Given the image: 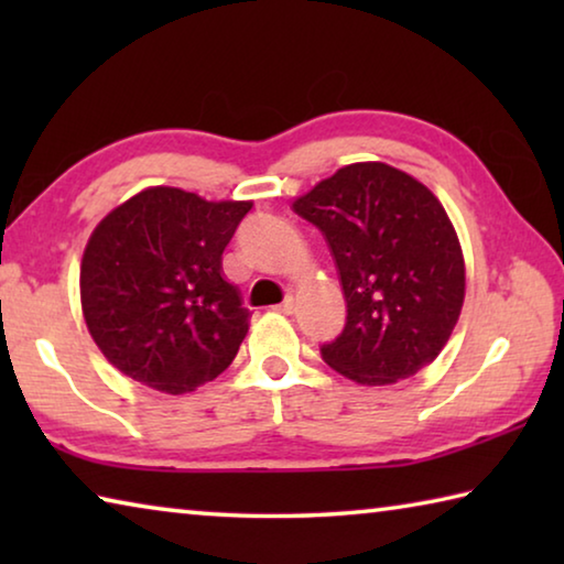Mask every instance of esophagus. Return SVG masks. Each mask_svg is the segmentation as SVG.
I'll use <instances>...</instances> for the list:
<instances>
[{"label":"esophagus","mask_w":564,"mask_h":564,"mask_svg":"<svg viewBox=\"0 0 564 564\" xmlns=\"http://www.w3.org/2000/svg\"><path fill=\"white\" fill-rule=\"evenodd\" d=\"M275 311H281V313H285V316H291V313L295 311V303H293V299H285L283 303L275 305Z\"/></svg>","instance_id":"obj_1"}]
</instances>
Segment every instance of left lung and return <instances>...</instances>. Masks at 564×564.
Instances as JSON below:
<instances>
[{"label": "left lung", "instance_id": "1", "mask_svg": "<svg viewBox=\"0 0 564 564\" xmlns=\"http://www.w3.org/2000/svg\"><path fill=\"white\" fill-rule=\"evenodd\" d=\"M293 212L326 236L346 295V326L321 356L360 386H390L431 366L465 299V261L443 204L380 161L338 169Z\"/></svg>", "mask_w": 564, "mask_h": 564}]
</instances>
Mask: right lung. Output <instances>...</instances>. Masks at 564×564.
<instances>
[{
	"instance_id": "add662e5",
	"label": "right lung",
	"mask_w": 564,
	"mask_h": 564,
	"mask_svg": "<svg viewBox=\"0 0 564 564\" xmlns=\"http://www.w3.org/2000/svg\"><path fill=\"white\" fill-rule=\"evenodd\" d=\"M251 206L154 186L101 218L79 285L84 321L113 368L181 395L231 366L251 313L221 256Z\"/></svg>"
}]
</instances>
